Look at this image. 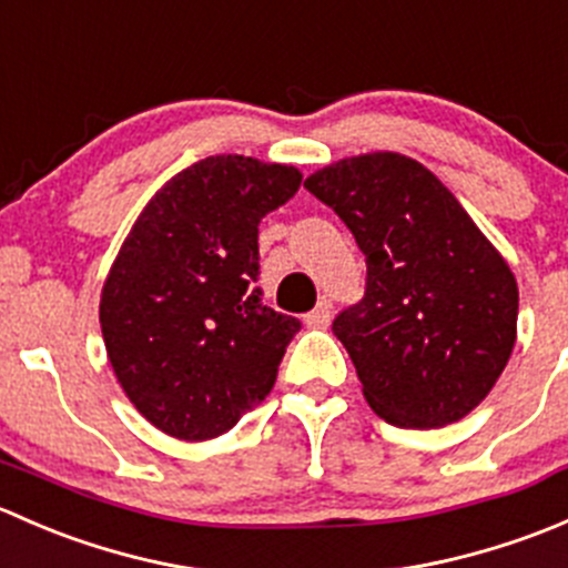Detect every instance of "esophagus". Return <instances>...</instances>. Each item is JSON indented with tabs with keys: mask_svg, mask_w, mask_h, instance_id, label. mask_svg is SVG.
<instances>
[{
	"mask_svg": "<svg viewBox=\"0 0 568 568\" xmlns=\"http://www.w3.org/2000/svg\"><path fill=\"white\" fill-rule=\"evenodd\" d=\"M329 318H332V302L321 300L316 305V311H311L305 316V324L311 326V329H324V326L329 324Z\"/></svg>",
	"mask_w": 568,
	"mask_h": 568,
	"instance_id": "34e87169",
	"label": "esophagus"
}]
</instances>
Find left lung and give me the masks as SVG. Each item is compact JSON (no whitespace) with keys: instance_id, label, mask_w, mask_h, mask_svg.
<instances>
[{"instance_id":"8db88e82","label":"left lung","mask_w":568,"mask_h":568,"mask_svg":"<svg viewBox=\"0 0 568 568\" xmlns=\"http://www.w3.org/2000/svg\"><path fill=\"white\" fill-rule=\"evenodd\" d=\"M305 189L363 250L365 294L332 332L371 409L398 428L462 420L500 379L517 341L519 291L437 175L400 153L318 170Z\"/></svg>"}]
</instances>
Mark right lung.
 Here are the masks:
<instances>
[{
  "instance_id": "obj_1",
  "label": "right lung",
  "mask_w": 568,
  "mask_h": 568,
  "mask_svg": "<svg viewBox=\"0 0 568 568\" xmlns=\"http://www.w3.org/2000/svg\"><path fill=\"white\" fill-rule=\"evenodd\" d=\"M302 173L209 156L164 183L112 263L101 332L120 387L178 439L231 432L277 382L302 321L263 305L257 225Z\"/></svg>"
}]
</instances>
